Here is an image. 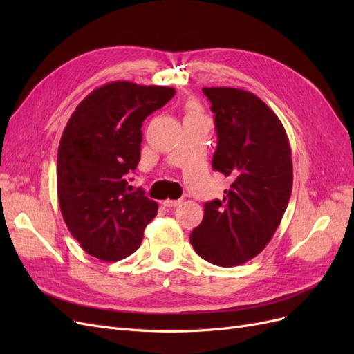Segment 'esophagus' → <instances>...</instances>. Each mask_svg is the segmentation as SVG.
<instances>
[{
  "mask_svg": "<svg viewBox=\"0 0 354 354\" xmlns=\"http://www.w3.org/2000/svg\"><path fill=\"white\" fill-rule=\"evenodd\" d=\"M180 203H181V199H164L162 201V205L167 208H174V207L180 205Z\"/></svg>",
  "mask_w": 354,
  "mask_h": 354,
  "instance_id": "esophagus-1",
  "label": "esophagus"
}]
</instances>
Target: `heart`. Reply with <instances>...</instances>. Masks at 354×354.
Segmentation results:
<instances>
[{"mask_svg": "<svg viewBox=\"0 0 354 354\" xmlns=\"http://www.w3.org/2000/svg\"><path fill=\"white\" fill-rule=\"evenodd\" d=\"M189 113H199V109L196 108V104H190V108H189Z\"/></svg>", "mask_w": 354, "mask_h": 354, "instance_id": "heart-1", "label": "heart"}]
</instances>
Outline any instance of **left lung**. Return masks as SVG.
Instances as JSON below:
<instances>
[{
  "mask_svg": "<svg viewBox=\"0 0 354 354\" xmlns=\"http://www.w3.org/2000/svg\"><path fill=\"white\" fill-rule=\"evenodd\" d=\"M211 102L218 143L212 168L232 180L223 199L203 205L190 243L205 261L233 267L270 242L292 192L291 146L276 113L255 94L202 88Z\"/></svg>",
  "mask_w": 354,
  "mask_h": 354,
  "instance_id": "left-lung-1",
  "label": "left lung"
}]
</instances>
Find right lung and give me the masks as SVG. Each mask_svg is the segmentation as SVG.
I'll return each instance as SVG.
<instances>
[{"label":"right lung","instance_id":"1","mask_svg":"<svg viewBox=\"0 0 354 354\" xmlns=\"http://www.w3.org/2000/svg\"><path fill=\"white\" fill-rule=\"evenodd\" d=\"M162 85L115 81L93 90L73 111L57 151V198L81 248L103 261L136 252L158 203L131 192L127 176L140 160L142 125L174 97Z\"/></svg>","mask_w":354,"mask_h":354}]
</instances>
